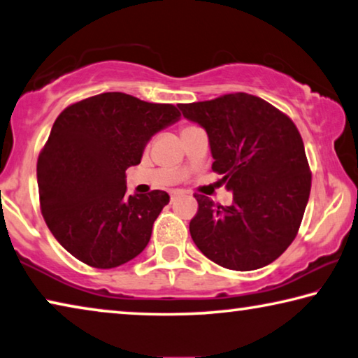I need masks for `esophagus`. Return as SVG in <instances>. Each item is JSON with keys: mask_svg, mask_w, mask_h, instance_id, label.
Here are the masks:
<instances>
[{"mask_svg": "<svg viewBox=\"0 0 358 358\" xmlns=\"http://www.w3.org/2000/svg\"><path fill=\"white\" fill-rule=\"evenodd\" d=\"M173 198H174V195H173Z\"/></svg>", "mask_w": 358, "mask_h": 358, "instance_id": "34e87169", "label": "esophagus"}]
</instances>
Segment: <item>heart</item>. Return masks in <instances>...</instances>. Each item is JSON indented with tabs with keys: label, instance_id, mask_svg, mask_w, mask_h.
Instances as JSON below:
<instances>
[{
	"label": "heart",
	"instance_id": "b5f03b06",
	"mask_svg": "<svg viewBox=\"0 0 358 358\" xmlns=\"http://www.w3.org/2000/svg\"><path fill=\"white\" fill-rule=\"evenodd\" d=\"M189 128H194V126H192V124H185V126H182V131H185V129H189Z\"/></svg>",
	"mask_w": 358,
	"mask_h": 358
}]
</instances>
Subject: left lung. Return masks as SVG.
I'll return each mask as SVG.
<instances>
[{
	"label": "left lung",
	"mask_w": 358,
	"mask_h": 358,
	"mask_svg": "<svg viewBox=\"0 0 358 358\" xmlns=\"http://www.w3.org/2000/svg\"><path fill=\"white\" fill-rule=\"evenodd\" d=\"M206 129L213 171L234 192L230 206L200 194L190 235L203 255L230 271H255L293 243L309 201L312 173L304 142L288 115L261 97L234 92L179 103Z\"/></svg>",
	"instance_id": "obj_1"
}]
</instances>
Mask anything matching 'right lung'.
Segmentation results:
<instances>
[{
    "mask_svg": "<svg viewBox=\"0 0 358 358\" xmlns=\"http://www.w3.org/2000/svg\"><path fill=\"white\" fill-rule=\"evenodd\" d=\"M173 103L102 92L71 103L52 124L36 164L43 217L60 245L96 268L141 255L169 195H126V169L150 137L178 122Z\"/></svg>",
    "mask_w": 358,
    "mask_h": 358,
    "instance_id": "obj_1",
    "label": "right lung"
}]
</instances>
